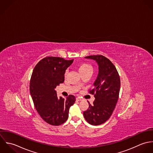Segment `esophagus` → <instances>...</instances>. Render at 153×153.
<instances>
[{
	"label": "esophagus",
	"instance_id": "obj_1",
	"mask_svg": "<svg viewBox=\"0 0 153 153\" xmlns=\"http://www.w3.org/2000/svg\"><path fill=\"white\" fill-rule=\"evenodd\" d=\"M82 100V99L80 97H76V100L77 101H81Z\"/></svg>",
	"mask_w": 153,
	"mask_h": 153
}]
</instances>
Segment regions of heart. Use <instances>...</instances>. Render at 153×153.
<instances>
[{
  "label": "heart",
  "mask_w": 153,
  "mask_h": 153,
  "mask_svg": "<svg viewBox=\"0 0 153 153\" xmlns=\"http://www.w3.org/2000/svg\"><path fill=\"white\" fill-rule=\"evenodd\" d=\"M79 72L80 73V74L82 75L84 73H88V72H91L92 73L93 69H92V67L88 63H85V62H81L80 63L77 67ZM66 74V73H65ZM79 85H80V83L79 84Z\"/></svg>",
  "instance_id": "obj_1"
}]
</instances>
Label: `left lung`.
<instances>
[{
	"label": "left lung",
	"mask_w": 153,
	"mask_h": 153,
	"mask_svg": "<svg viewBox=\"0 0 153 153\" xmlns=\"http://www.w3.org/2000/svg\"><path fill=\"white\" fill-rule=\"evenodd\" d=\"M86 59L95 60L99 73L89 93L94 94L93 105L83 112L85 120L93 125L106 122L111 116L118 100L121 86L118 72L113 63L102 55L90 56Z\"/></svg>",
	"instance_id": "obj_1"
}]
</instances>
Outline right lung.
Returning a JSON list of instances; mask_svg holds the SVG:
<instances>
[{"instance_id": "add662e5", "label": "right lung", "mask_w": 153, "mask_h": 153, "mask_svg": "<svg viewBox=\"0 0 153 153\" xmlns=\"http://www.w3.org/2000/svg\"><path fill=\"white\" fill-rule=\"evenodd\" d=\"M73 60L61 57L44 58L34 67L31 76L30 91L36 110L41 117L52 125H60L68 118L69 109L75 101L73 95L59 98L55 89L64 81L66 69Z\"/></svg>"}]
</instances>
